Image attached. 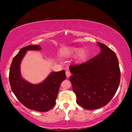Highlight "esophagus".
Masks as SVG:
<instances>
[{
  "label": "esophagus",
  "instance_id": "esophagus-1",
  "mask_svg": "<svg viewBox=\"0 0 132 132\" xmlns=\"http://www.w3.org/2000/svg\"><path fill=\"white\" fill-rule=\"evenodd\" d=\"M65 73H66V76H67V78H69L71 76V72H70V71H67L66 72H65Z\"/></svg>",
  "mask_w": 132,
  "mask_h": 132
}]
</instances>
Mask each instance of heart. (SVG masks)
Wrapping results in <instances>:
<instances>
[{
	"label": "heart",
	"mask_w": 132,
	"mask_h": 132,
	"mask_svg": "<svg viewBox=\"0 0 132 132\" xmlns=\"http://www.w3.org/2000/svg\"><path fill=\"white\" fill-rule=\"evenodd\" d=\"M78 51H79V48H71L70 50H68V54H73L75 53H77ZM85 55H86V53H85L84 50H80L79 52V54H78V58L80 60H82L84 59L85 57Z\"/></svg>",
	"instance_id": "heart-1"
}]
</instances>
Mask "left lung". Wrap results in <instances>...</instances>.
<instances>
[{
    "label": "left lung",
    "instance_id": "1",
    "mask_svg": "<svg viewBox=\"0 0 132 132\" xmlns=\"http://www.w3.org/2000/svg\"><path fill=\"white\" fill-rule=\"evenodd\" d=\"M101 53L80 64L71 65L70 78L78 105L96 110L107 105L116 93L121 79L115 52L98 42Z\"/></svg>",
    "mask_w": 132,
    "mask_h": 132
}]
</instances>
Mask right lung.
Listing matches in <instances>:
<instances>
[{"label": "right lung", "mask_w": 132, "mask_h": 132, "mask_svg": "<svg viewBox=\"0 0 132 132\" xmlns=\"http://www.w3.org/2000/svg\"><path fill=\"white\" fill-rule=\"evenodd\" d=\"M39 45H29L21 49L11 62L9 81L11 90L25 107L39 112H46L54 107L61 82L66 79L65 71L53 72L42 83L32 85L21 77L20 65L27 50H39Z\"/></svg>", "instance_id": "1"}]
</instances>
